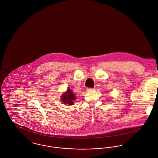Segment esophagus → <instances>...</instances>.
Segmentation results:
<instances>
[{
	"instance_id": "esophagus-1",
	"label": "esophagus",
	"mask_w": 158,
	"mask_h": 158,
	"mask_svg": "<svg viewBox=\"0 0 158 158\" xmlns=\"http://www.w3.org/2000/svg\"><path fill=\"white\" fill-rule=\"evenodd\" d=\"M87 90H94V88H87Z\"/></svg>"
}]
</instances>
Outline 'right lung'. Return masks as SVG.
<instances>
[{
  "label": "right lung",
  "instance_id": "1",
  "mask_svg": "<svg viewBox=\"0 0 158 158\" xmlns=\"http://www.w3.org/2000/svg\"><path fill=\"white\" fill-rule=\"evenodd\" d=\"M76 99L74 94L70 89H68L66 92L63 94L62 96V101L64 104L73 105L74 101Z\"/></svg>",
  "mask_w": 158,
  "mask_h": 158
}]
</instances>
